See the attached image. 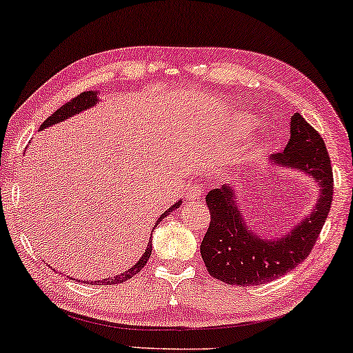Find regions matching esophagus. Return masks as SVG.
<instances>
[{"label": "esophagus", "instance_id": "34e87169", "mask_svg": "<svg viewBox=\"0 0 353 353\" xmlns=\"http://www.w3.org/2000/svg\"><path fill=\"white\" fill-rule=\"evenodd\" d=\"M201 194H202V186L192 185L190 190L186 191V199L188 201H196V199H199Z\"/></svg>", "mask_w": 353, "mask_h": 353}]
</instances>
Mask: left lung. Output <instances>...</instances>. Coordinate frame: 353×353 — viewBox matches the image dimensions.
Returning a JSON list of instances; mask_svg holds the SVG:
<instances>
[{"mask_svg": "<svg viewBox=\"0 0 353 353\" xmlns=\"http://www.w3.org/2000/svg\"><path fill=\"white\" fill-rule=\"evenodd\" d=\"M273 165L303 172L320 185V196L308 219L278 239H262L245 226L233 186L210 190L209 230L201 255L212 276L226 284L254 286L291 272L310 255L332 204V167L320 133L296 112L291 115V139L283 152L272 156Z\"/></svg>", "mask_w": 353, "mask_h": 353, "instance_id": "left-lung-1", "label": "left lung"}]
</instances>
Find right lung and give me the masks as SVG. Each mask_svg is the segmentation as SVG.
Segmentation results:
<instances>
[{
  "label": "right lung",
  "instance_id": "add662e5",
  "mask_svg": "<svg viewBox=\"0 0 353 353\" xmlns=\"http://www.w3.org/2000/svg\"><path fill=\"white\" fill-rule=\"evenodd\" d=\"M96 103H98V91H83V93L75 96V98H72L69 103H65L64 105H62V108L57 109L54 114H51L50 117H48L45 122L41 123L40 130H45L46 127H51V125H56L57 122H62V120L69 119V117H72V115L81 112V110L90 109L91 105H94ZM180 204H181V201H178L176 204H173L170 207V209L163 212V214L159 216V221H161L162 219H165V216L168 215V212L178 209ZM159 221H157V223H159ZM151 243H152V241H149L146 252L141 255V259L138 260V263L134 265V267L127 270V272L117 274V276H114V278H104V279H101V281H99V279H98V281H93L94 286H108V284L110 286V284H120V283L127 281V279H130V278H133L137 273L141 272V270L144 268V265L148 263L149 257H151V252H152V244Z\"/></svg>",
  "mask_w": 353,
  "mask_h": 353
}]
</instances>
